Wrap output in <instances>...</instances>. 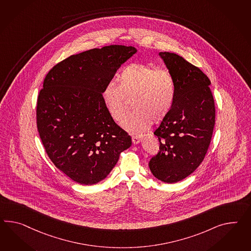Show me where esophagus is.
Instances as JSON below:
<instances>
[{
  "label": "esophagus",
  "instance_id": "obj_1",
  "mask_svg": "<svg viewBox=\"0 0 251 251\" xmlns=\"http://www.w3.org/2000/svg\"><path fill=\"white\" fill-rule=\"evenodd\" d=\"M142 139H143V136H141V135H135V136L132 137V141H133L134 145H137L138 143H140Z\"/></svg>",
  "mask_w": 251,
  "mask_h": 251
}]
</instances>
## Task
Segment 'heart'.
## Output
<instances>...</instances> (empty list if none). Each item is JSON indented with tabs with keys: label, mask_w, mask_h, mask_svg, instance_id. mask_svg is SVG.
<instances>
[{
	"label": "heart",
	"mask_w": 251,
	"mask_h": 251,
	"mask_svg": "<svg viewBox=\"0 0 251 251\" xmlns=\"http://www.w3.org/2000/svg\"><path fill=\"white\" fill-rule=\"evenodd\" d=\"M117 84H107L102 99L111 117L119 122L128 108L129 99L135 111L126 116L124 128L141 134L150 128L153 119L160 121L173 106L176 85L172 75L154 65L134 63L123 69Z\"/></svg>",
	"instance_id": "obj_1"
}]
</instances>
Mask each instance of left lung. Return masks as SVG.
<instances>
[{
    "label": "left lung",
    "mask_w": 251,
    "mask_h": 251,
    "mask_svg": "<svg viewBox=\"0 0 251 251\" xmlns=\"http://www.w3.org/2000/svg\"><path fill=\"white\" fill-rule=\"evenodd\" d=\"M158 54L173 76L176 97L154 132L159 152L148 165L155 178L172 184L186 178L202 163L211 141L216 111L211 83L199 67L174 52Z\"/></svg>",
    "instance_id": "left-lung-1"
}]
</instances>
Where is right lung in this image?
<instances>
[{
    "instance_id": "right-lung-1",
    "label": "right lung",
    "mask_w": 251,
    "mask_h": 251,
    "mask_svg": "<svg viewBox=\"0 0 251 251\" xmlns=\"http://www.w3.org/2000/svg\"><path fill=\"white\" fill-rule=\"evenodd\" d=\"M137 50L108 45L71 55L53 66L37 99L40 138L49 158L82 185L104 179L132 145L102 99L117 69Z\"/></svg>"
}]
</instances>
